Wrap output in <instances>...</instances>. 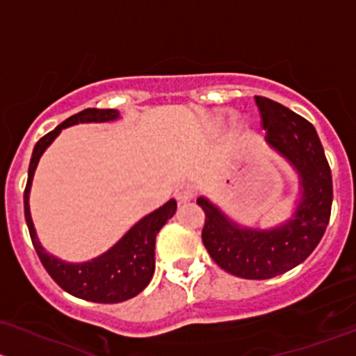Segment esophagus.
<instances>
[{
  "label": "esophagus",
  "instance_id": "34e87169",
  "mask_svg": "<svg viewBox=\"0 0 356 356\" xmlns=\"http://www.w3.org/2000/svg\"><path fill=\"white\" fill-rule=\"evenodd\" d=\"M175 197H177L179 204L190 202V200L195 197V186H193L192 183H181V185H178L177 190H175Z\"/></svg>",
  "mask_w": 356,
  "mask_h": 356
}]
</instances>
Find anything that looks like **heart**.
Masks as SVG:
<instances>
[{
  "instance_id": "obj_1",
  "label": "heart",
  "mask_w": 356,
  "mask_h": 356,
  "mask_svg": "<svg viewBox=\"0 0 356 356\" xmlns=\"http://www.w3.org/2000/svg\"><path fill=\"white\" fill-rule=\"evenodd\" d=\"M225 113H218V115L214 116V118H212V124H221L222 122H225Z\"/></svg>"
}]
</instances>
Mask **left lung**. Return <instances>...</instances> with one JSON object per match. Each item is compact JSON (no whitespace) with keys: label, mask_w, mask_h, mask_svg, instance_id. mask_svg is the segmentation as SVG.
Masks as SVG:
<instances>
[{"label":"left lung","mask_w":356,"mask_h":356,"mask_svg":"<svg viewBox=\"0 0 356 356\" xmlns=\"http://www.w3.org/2000/svg\"><path fill=\"white\" fill-rule=\"evenodd\" d=\"M266 142L298 177L295 211L273 228L241 226L207 197L202 241L221 269L245 280H269L309 257L331 218L332 178L314 124L273 99L255 96Z\"/></svg>","instance_id":"1"}]
</instances>
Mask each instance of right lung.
<instances>
[{
    "label": "right lung",
    "instance_id": "obj_1",
    "mask_svg": "<svg viewBox=\"0 0 356 356\" xmlns=\"http://www.w3.org/2000/svg\"><path fill=\"white\" fill-rule=\"evenodd\" d=\"M116 120H120V111L116 109L87 108L70 116L63 123L58 124L53 131L44 135L32 152L27 186L24 192L25 221H27L32 243H34L44 269L70 295L96 303L124 302V300L137 296L151 283L154 269H156V259H154L156 236L159 229L166 225L168 219L173 218L177 212V200H168L163 207L156 209L151 214L135 222L104 254L87 260V262H65L46 252V248L39 241L34 222H32L29 197H31L32 179H34L39 159L63 128L79 123H108L116 122Z\"/></svg>",
    "mask_w": 356,
    "mask_h": 356
}]
</instances>
